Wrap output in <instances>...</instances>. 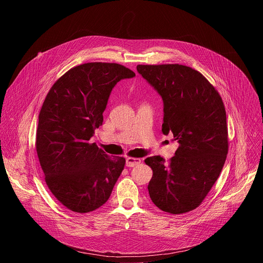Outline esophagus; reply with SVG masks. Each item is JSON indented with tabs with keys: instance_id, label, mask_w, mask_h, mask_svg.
Wrapping results in <instances>:
<instances>
[{
	"instance_id": "34e87169",
	"label": "esophagus",
	"mask_w": 263,
	"mask_h": 263,
	"mask_svg": "<svg viewBox=\"0 0 263 263\" xmlns=\"http://www.w3.org/2000/svg\"><path fill=\"white\" fill-rule=\"evenodd\" d=\"M140 159L139 158H131V157H128L126 159V166L128 167H133V166H136L140 163Z\"/></svg>"
}]
</instances>
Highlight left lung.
Returning <instances> with one entry per match:
<instances>
[{"label": "left lung", "mask_w": 263, "mask_h": 263, "mask_svg": "<svg viewBox=\"0 0 263 263\" xmlns=\"http://www.w3.org/2000/svg\"><path fill=\"white\" fill-rule=\"evenodd\" d=\"M163 101L162 133L180 146L170 162H144L153 170L147 185L152 202L180 214L196 209L217 180L228 154L226 110L220 96L198 70L181 64L137 65Z\"/></svg>", "instance_id": "8db88e82"}]
</instances>
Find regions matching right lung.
Listing matches in <instances>:
<instances>
[{
    "label": "right lung",
    "instance_id": "obj_1",
    "mask_svg": "<svg viewBox=\"0 0 263 263\" xmlns=\"http://www.w3.org/2000/svg\"><path fill=\"white\" fill-rule=\"evenodd\" d=\"M135 73L118 63L74 66L50 89L39 116L36 151L51 193L71 211L86 213L105 204L126 160L110 158L89 143L118 82Z\"/></svg>",
    "mask_w": 263,
    "mask_h": 263
}]
</instances>
